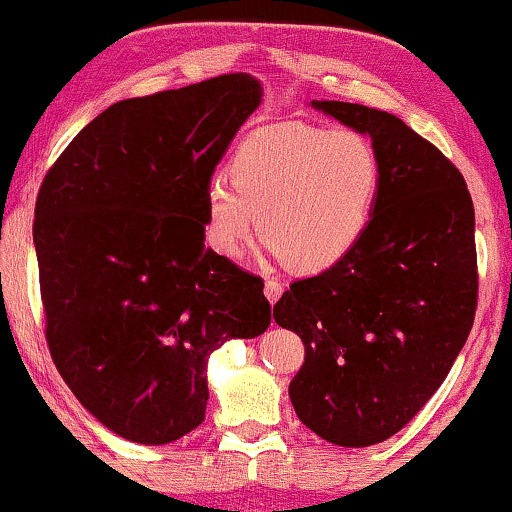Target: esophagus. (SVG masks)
<instances>
[{
    "label": "esophagus",
    "instance_id": "34e87169",
    "mask_svg": "<svg viewBox=\"0 0 512 512\" xmlns=\"http://www.w3.org/2000/svg\"><path fill=\"white\" fill-rule=\"evenodd\" d=\"M263 293H265V298H268L270 305H274V302L281 298V293H284V286H281L277 279H270V281H265Z\"/></svg>",
    "mask_w": 512,
    "mask_h": 512
}]
</instances>
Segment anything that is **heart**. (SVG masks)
Returning <instances> with one entry per match:
<instances>
[{
    "label": "heart",
    "instance_id": "obj_1",
    "mask_svg": "<svg viewBox=\"0 0 512 512\" xmlns=\"http://www.w3.org/2000/svg\"><path fill=\"white\" fill-rule=\"evenodd\" d=\"M379 187V154L358 131H254L235 147L228 180L217 177L205 191L207 240L240 261L261 231L288 270H330L365 238Z\"/></svg>",
    "mask_w": 512,
    "mask_h": 512
}]
</instances>
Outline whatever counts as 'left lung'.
I'll return each instance as SVG.
<instances>
[{"mask_svg":"<svg viewBox=\"0 0 512 512\" xmlns=\"http://www.w3.org/2000/svg\"><path fill=\"white\" fill-rule=\"evenodd\" d=\"M311 106L372 138L379 198L358 247L293 281L272 316L305 344L288 385L298 418L335 446L365 448L416 416L469 337L476 217L462 173L399 117L360 103Z\"/></svg>","mask_w":512,"mask_h":512,"instance_id":"left-lung-1","label":"left lung"}]
</instances>
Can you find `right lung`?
Segmentation results:
<instances>
[{"label":"right lung","instance_id":"1","mask_svg":"<svg viewBox=\"0 0 512 512\" xmlns=\"http://www.w3.org/2000/svg\"><path fill=\"white\" fill-rule=\"evenodd\" d=\"M263 87L249 73L117 101L48 170L34 210L46 339L78 402L161 446L205 420L207 358L263 335L261 277L205 249V191Z\"/></svg>","mask_w":512,"mask_h":512}]
</instances>
